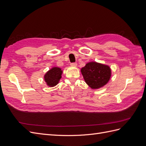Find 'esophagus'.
<instances>
[{
    "label": "esophagus",
    "mask_w": 146,
    "mask_h": 146,
    "mask_svg": "<svg viewBox=\"0 0 146 146\" xmlns=\"http://www.w3.org/2000/svg\"><path fill=\"white\" fill-rule=\"evenodd\" d=\"M70 66H72V67H76L77 66V63H70Z\"/></svg>",
    "instance_id": "obj_1"
}]
</instances>
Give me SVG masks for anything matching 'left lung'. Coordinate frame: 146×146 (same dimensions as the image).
<instances>
[{
  "label": "left lung",
  "instance_id": "left-lung-1",
  "mask_svg": "<svg viewBox=\"0 0 146 146\" xmlns=\"http://www.w3.org/2000/svg\"><path fill=\"white\" fill-rule=\"evenodd\" d=\"M81 72L87 85L92 89H99L110 80L111 70L108 66L96 61L86 64L81 69Z\"/></svg>",
  "mask_w": 146,
  "mask_h": 146
}]
</instances>
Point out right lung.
I'll return each instance as SVG.
<instances>
[{"label":"right lung","instance_id":"right-lung-1","mask_svg":"<svg viewBox=\"0 0 146 146\" xmlns=\"http://www.w3.org/2000/svg\"><path fill=\"white\" fill-rule=\"evenodd\" d=\"M62 73L63 70L58 67H53L48 70L44 76L47 85L50 87L56 86L59 83Z\"/></svg>","mask_w":146,"mask_h":146}]
</instances>
